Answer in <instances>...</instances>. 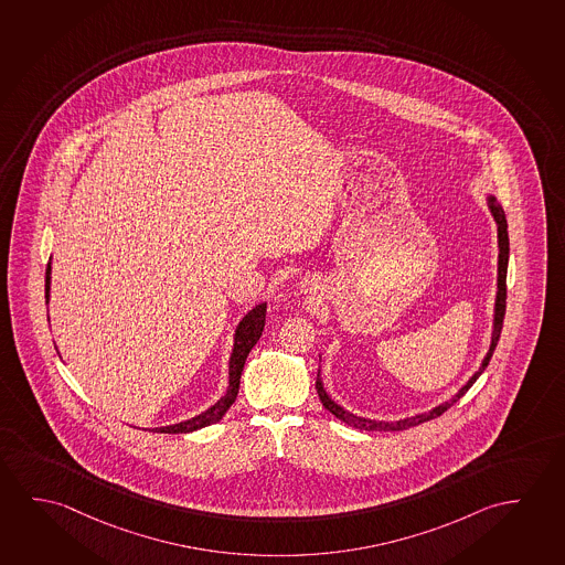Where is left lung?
<instances>
[{
  "label": "left lung",
  "mask_w": 565,
  "mask_h": 565,
  "mask_svg": "<svg viewBox=\"0 0 565 565\" xmlns=\"http://www.w3.org/2000/svg\"><path fill=\"white\" fill-rule=\"evenodd\" d=\"M487 204H489V210H491L494 222H497V235H499V277H497V300H494L491 348L487 351V355H484L483 363H481L479 371H477V373L467 381L466 385L461 386L449 401H446V403L439 404V406L431 408L428 413L414 414V416H408V418H403V420L393 422L361 418L358 414H351L350 411L341 408L340 404L332 401V396L326 393L322 376L318 373V376H316V391H318V396H320V401H322L323 408L330 411L338 420L345 422L348 426H353V428H358V430L367 431H398L413 428V426H418L422 422L434 420V418H438V416L446 413L449 406H454V404L471 388L475 381L483 373L484 367L489 365V361L493 358L494 348H497V341L501 338L502 320H504V310H507V269H509V230H507V227H509V225H507V215L502 212L501 204L497 202V198L487 196Z\"/></svg>",
  "instance_id": "1"
}]
</instances>
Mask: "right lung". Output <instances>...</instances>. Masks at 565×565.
<instances>
[{
  "mask_svg": "<svg viewBox=\"0 0 565 565\" xmlns=\"http://www.w3.org/2000/svg\"><path fill=\"white\" fill-rule=\"evenodd\" d=\"M49 290H51V263L46 265V302H49ZM265 313H267V305L260 302V305L255 306L253 310H249V312L243 316L242 322H239L237 330H235V335H233L232 358H230V386H227L224 396H222L214 406H210L206 413L198 414L194 418L179 422V424L162 426V428H152V431H159V434H190V431L206 428L210 424H215V422H220L224 418L225 413L230 411V406L235 403L237 393H239V379H242L245 359L249 355V351L253 350V345L259 341L263 328H265Z\"/></svg>",
  "mask_w": 565,
  "mask_h": 565,
  "instance_id": "add662e5",
  "label": "right lung"
}]
</instances>
